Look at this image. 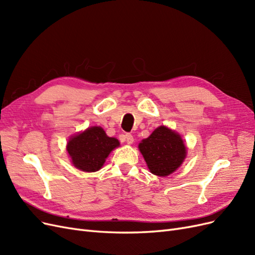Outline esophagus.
Masks as SVG:
<instances>
[{"mask_svg":"<svg viewBox=\"0 0 255 255\" xmlns=\"http://www.w3.org/2000/svg\"><path fill=\"white\" fill-rule=\"evenodd\" d=\"M126 138V141L128 143V144H132L134 142V137L132 134H126L125 136Z\"/></svg>","mask_w":255,"mask_h":255,"instance_id":"1","label":"esophagus"}]
</instances>
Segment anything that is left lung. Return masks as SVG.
<instances>
[{"instance_id": "1", "label": "left lung", "mask_w": 255, "mask_h": 255, "mask_svg": "<svg viewBox=\"0 0 255 255\" xmlns=\"http://www.w3.org/2000/svg\"><path fill=\"white\" fill-rule=\"evenodd\" d=\"M139 150L150 171L158 176L171 174L186 156V146L181 136L164 126L143 139Z\"/></svg>"}]
</instances>
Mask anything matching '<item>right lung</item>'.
Wrapping results in <instances>:
<instances>
[{"instance_id":"1","label":"right lung","mask_w":255,"mask_h":255,"mask_svg":"<svg viewBox=\"0 0 255 255\" xmlns=\"http://www.w3.org/2000/svg\"><path fill=\"white\" fill-rule=\"evenodd\" d=\"M118 145V139L107 136L102 128L92 127L73 136L68 141L67 151L76 168L95 172L101 169L105 158Z\"/></svg>"}]
</instances>
